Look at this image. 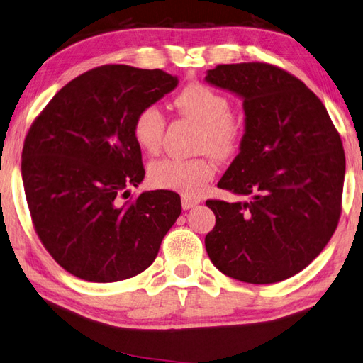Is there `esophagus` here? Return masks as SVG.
<instances>
[{"instance_id":"esophagus-1","label":"esophagus","mask_w":363,"mask_h":363,"mask_svg":"<svg viewBox=\"0 0 363 363\" xmlns=\"http://www.w3.org/2000/svg\"><path fill=\"white\" fill-rule=\"evenodd\" d=\"M200 204V200H196V198H191V196H182V209L187 211V209H191L195 208V206Z\"/></svg>"}]
</instances>
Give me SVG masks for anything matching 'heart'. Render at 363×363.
Returning <instances> with one entry per match:
<instances>
[{"mask_svg": "<svg viewBox=\"0 0 363 363\" xmlns=\"http://www.w3.org/2000/svg\"><path fill=\"white\" fill-rule=\"evenodd\" d=\"M174 105L182 115L201 125L198 149L209 151L220 159L230 157L239 145L240 124L231 116L230 99L201 83H191L176 97ZM165 116L159 106H143L133 121V137L149 154L160 151ZM217 167L209 157L160 159L149 167V181L154 187L174 190L196 196L216 176Z\"/></svg>", "mask_w": 363, "mask_h": 363, "instance_id": "b5f03b06", "label": "heart"}]
</instances>
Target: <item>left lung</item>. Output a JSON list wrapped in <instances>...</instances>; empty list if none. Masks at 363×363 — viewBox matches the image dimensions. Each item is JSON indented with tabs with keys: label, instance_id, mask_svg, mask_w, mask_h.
<instances>
[{
	"label": "left lung",
	"instance_id": "8db88e82",
	"mask_svg": "<svg viewBox=\"0 0 363 363\" xmlns=\"http://www.w3.org/2000/svg\"><path fill=\"white\" fill-rule=\"evenodd\" d=\"M206 82L242 99L244 137L218 187L248 201H206V252L220 272L269 285L307 267L342 212L345 151L313 91L266 62L222 64Z\"/></svg>",
	"mask_w": 363,
	"mask_h": 363
}]
</instances>
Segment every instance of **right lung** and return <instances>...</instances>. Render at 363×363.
<instances>
[{
    "label": "right lung",
    "instance_id": "obj_1",
    "mask_svg": "<svg viewBox=\"0 0 363 363\" xmlns=\"http://www.w3.org/2000/svg\"><path fill=\"white\" fill-rule=\"evenodd\" d=\"M177 83L160 69L96 67L56 92L28 132L21 177L35 233L78 279L111 283L143 272L181 216L169 190L123 200L145 179L135 116Z\"/></svg>",
    "mask_w": 363,
    "mask_h": 363
}]
</instances>
